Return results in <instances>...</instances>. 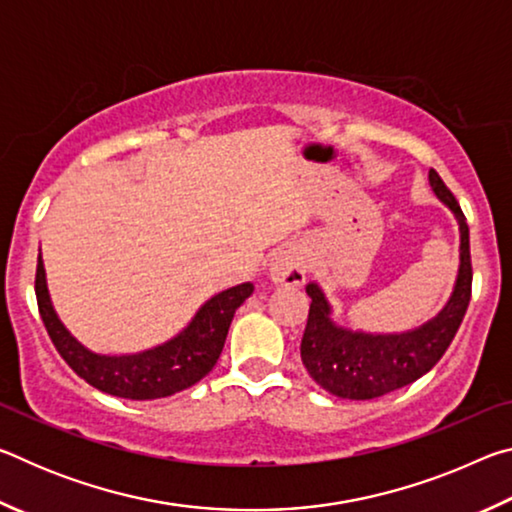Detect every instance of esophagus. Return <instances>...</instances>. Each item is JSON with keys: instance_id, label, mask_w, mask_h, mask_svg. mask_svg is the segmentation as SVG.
Instances as JSON below:
<instances>
[{"instance_id": "34e87169", "label": "esophagus", "mask_w": 512, "mask_h": 512, "mask_svg": "<svg viewBox=\"0 0 512 512\" xmlns=\"http://www.w3.org/2000/svg\"><path fill=\"white\" fill-rule=\"evenodd\" d=\"M271 280L284 287H298L307 275V255L298 244H287L277 248L271 257Z\"/></svg>"}]
</instances>
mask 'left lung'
Masks as SVG:
<instances>
[{
  "mask_svg": "<svg viewBox=\"0 0 512 512\" xmlns=\"http://www.w3.org/2000/svg\"><path fill=\"white\" fill-rule=\"evenodd\" d=\"M429 183L433 194L454 212L461 230V264L452 298L436 318L411 332L366 334L336 325L323 289L316 282H309L307 296L311 305L300 357L311 379L327 393L343 400H375L413 384L436 366L463 323L472 296L470 228L461 205L433 169L429 171Z\"/></svg>",
  "mask_w": 512,
  "mask_h": 512,
  "instance_id": "1",
  "label": "left lung"
}]
</instances>
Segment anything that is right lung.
I'll list each match as a JSON object with an SVG mask.
<instances>
[{"mask_svg": "<svg viewBox=\"0 0 512 512\" xmlns=\"http://www.w3.org/2000/svg\"><path fill=\"white\" fill-rule=\"evenodd\" d=\"M253 289V284L244 282L216 293L196 311L192 323L183 332L158 348L110 357L88 350L67 332L49 300L42 257H38L36 268L38 309L58 354L90 386L124 400H158L201 381L221 357L232 316Z\"/></svg>", "mask_w": 512, "mask_h": 512, "instance_id": "obj_1", "label": "right lung"}]
</instances>
